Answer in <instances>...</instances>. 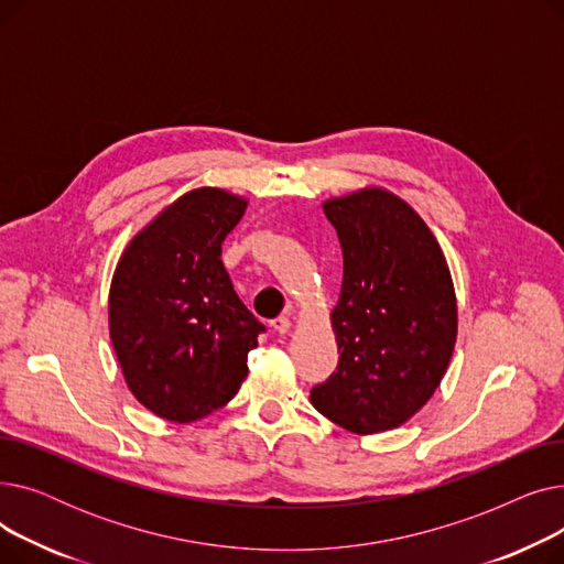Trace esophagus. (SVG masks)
I'll list each match as a JSON object with an SVG mask.
<instances>
[{
  "instance_id": "esophagus-1",
  "label": "esophagus",
  "mask_w": 564,
  "mask_h": 564,
  "mask_svg": "<svg viewBox=\"0 0 564 564\" xmlns=\"http://www.w3.org/2000/svg\"><path fill=\"white\" fill-rule=\"evenodd\" d=\"M270 327H272L276 334L285 336V334L290 332V327H292V322H290V317L281 315V317H276V319H272V322H270Z\"/></svg>"
}]
</instances>
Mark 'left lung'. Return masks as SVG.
<instances>
[{"instance_id": "8db88e82", "label": "left lung", "mask_w": 564, "mask_h": 564, "mask_svg": "<svg viewBox=\"0 0 564 564\" xmlns=\"http://www.w3.org/2000/svg\"><path fill=\"white\" fill-rule=\"evenodd\" d=\"M343 249L332 327L338 368L311 389L313 406L354 434L406 423L434 395L457 340L446 258L400 196L366 187L324 200Z\"/></svg>"}]
</instances>
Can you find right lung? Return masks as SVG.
Masks as SVG:
<instances>
[{"label": "right lung", "mask_w": 564, "mask_h": 564, "mask_svg": "<svg viewBox=\"0 0 564 564\" xmlns=\"http://www.w3.org/2000/svg\"><path fill=\"white\" fill-rule=\"evenodd\" d=\"M247 198L183 194L123 251L109 288V336L132 395L155 416L192 423L228 404L264 332L232 290L221 242Z\"/></svg>", "instance_id": "obj_1"}]
</instances>
